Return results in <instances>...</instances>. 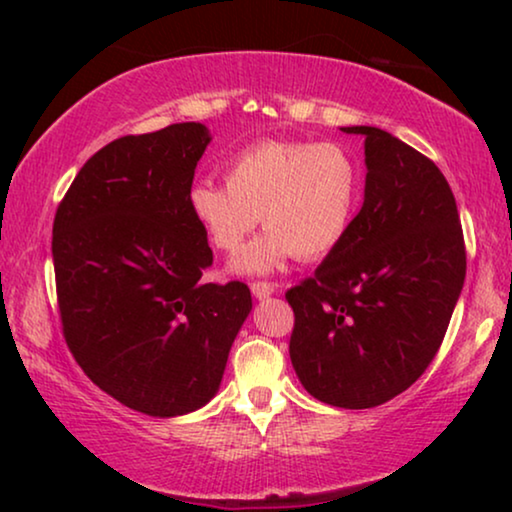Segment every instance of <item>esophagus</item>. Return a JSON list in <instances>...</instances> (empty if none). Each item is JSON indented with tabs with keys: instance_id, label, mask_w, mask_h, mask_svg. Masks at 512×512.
<instances>
[{
	"instance_id": "obj_1",
	"label": "esophagus",
	"mask_w": 512,
	"mask_h": 512,
	"mask_svg": "<svg viewBox=\"0 0 512 512\" xmlns=\"http://www.w3.org/2000/svg\"><path fill=\"white\" fill-rule=\"evenodd\" d=\"M251 293H254V298L265 300V298H270L272 293H275V284H270V282H254V284H251Z\"/></svg>"
}]
</instances>
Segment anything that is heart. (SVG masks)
I'll return each instance as SVG.
<instances>
[{
    "instance_id": "heart-1",
    "label": "heart",
    "mask_w": 512,
    "mask_h": 512,
    "mask_svg": "<svg viewBox=\"0 0 512 512\" xmlns=\"http://www.w3.org/2000/svg\"><path fill=\"white\" fill-rule=\"evenodd\" d=\"M361 167L333 142L263 139L228 160L226 184L202 179L188 191V209L212 247L235 254L256 228H268L237 256L233 268L261 275L289 256L314 261L349 233L361 200Z\"/></svg>"
}]
</instances>
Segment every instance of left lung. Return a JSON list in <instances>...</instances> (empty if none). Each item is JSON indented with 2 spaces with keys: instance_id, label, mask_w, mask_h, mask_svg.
Listing matches in <instances>:
<instances>
[{
  "instance_id": "left-lung-1",
  "label": "left lung",
  "mask_w": 512,
  "mask_h": 512,
  "mask_svg": "<svg viewBox=\"0 0 512 512\" xmlns=\"http://www.w3.org/2000/svg\"><path fill=\"white\" fill-rule=\"evenodd\" d=\"M340 130L366 137L363 207L314 275L286 291L289 354L307 394L363 410L429 368L464 289L466 247L433 160L380 128Z\"/></svg>"
}]
</instances>
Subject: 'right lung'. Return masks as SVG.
Here are the masks:
<instances>
[{
  "mask_svg": "<svg viewBox=\"0 0 512 512\" xmlns=\"http://www.w3.org/2000/svg\"><path fill=\"white\" fill-rule=\"evenodd\" d=\"M212 135L174 123L104 146L53 221L62 333L90 380L151 417L207 405L251 312L249 286L205 284L207 235L188 209Z\"/></svg>",
  "mask_w": 512,
  "mask_h": 512,
  "instance_id": "add662e5",
  "label": "right lung"
}]
</instances>
